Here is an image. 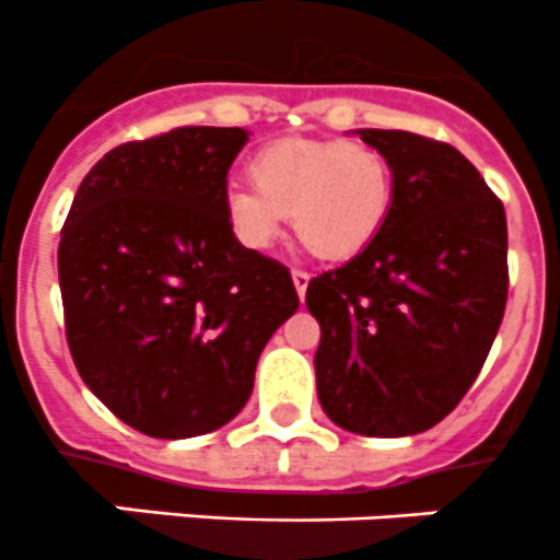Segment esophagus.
Here are the masks:
<instances>
[{"label":"esophagus","instance_id":"1","mask_svg":"<svg viewBox=\"0 0 560 560\" xmlns=\"http://www.w3.org/2000/svg\"><path fill=\"white\" fill-rule=\"evenodd\" d=\"M291 280H294V289L296 294H300V300H305V291H307V283H311V275L302 269H294L291 271Z\"/></svg>","mask_w":560,"mask_h":560}]
</instances>
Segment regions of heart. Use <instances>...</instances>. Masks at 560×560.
<instances>
[{
  "label": "heart",
  "mask_w": 560,
  "mask_h": 560,
  "mask_svg": "<svg viewBox=\"0 0 560 560\" xmlns=\"http://www.w3.org/2000/svg\"><path fill=\"white\" fill-rule=\"evenodd\" d=\"M246 172L255 188H228L224 217L249 249L275 244L291 213L307 253L322 260L355 258L392 213V163L372 143L283 138L255 152Z\"/></svg>",
  "instance_id": "heart-1"
}]
</instances>
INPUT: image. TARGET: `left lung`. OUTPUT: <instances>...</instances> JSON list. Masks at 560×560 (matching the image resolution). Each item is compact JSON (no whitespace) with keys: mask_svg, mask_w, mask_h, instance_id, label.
I'll return each mask as SVG.
<instances>
[{"mask_svg":"<svg viewBox=\"0 0 560 560\" xmlns=\"http://www.w3.org/2000/svg\"><path fill=\"white\" fill-rule=\"evenodd\" d=\"M355 132L392 163L394 202L363 253L307 283L316 392L338 428L399 439L439 424L483 369L508 300L505 208L450 143Z\"/></svg>","mask_w":560,"mask_h":560,"instance_id":"obj_1","label":"left lung"}]
</instances>
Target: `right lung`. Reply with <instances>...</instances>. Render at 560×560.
<instances>
[{
	"instance_id": "right-lung-1",
	"label": "right lung",
	"mask_w": 560,
	"mask_h": 560,
	"mask_svg": "<svg viewBox=\"0 0 560 560\" xmlns=\"http://www.w3.org/2000/svg\"><path fill=\"white\" fill-rule=\"evenodd\" d=\"M249 132L177 127L107 152L58 246L66 338L85 386L152 439L222 428L253 394L266 341L300 307L283 264L224 217Z\"/></svg>"
}]
</instances>
